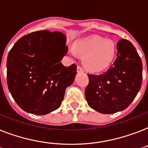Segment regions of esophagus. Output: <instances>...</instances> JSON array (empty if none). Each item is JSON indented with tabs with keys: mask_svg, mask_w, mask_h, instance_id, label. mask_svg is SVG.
I'll use <instances>...</instances> for the list:
<instances>
[{
	"mask_svg": "<svg viewBox=\"0 0 148 148\" xmlns=\"http://www.w3.org/2000/svg\"><path fill=\"white\" fill-rule=\"evenodd\" d=\"M77 71L78 72V73H82V72H84V69L82 68V66L78 65V66H77Z\"/></svg>",
	"mask_w": 148,
	"mask_h": 148,
	"instance_id": "1",
	"label": "esophagus"
}]
</instances>
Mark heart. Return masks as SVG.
Wrapping results in <instances>:
<instances>
[{"mask_svg":"<svg viewBox=\"0 0 148 148\" xmlns=\"http://www.w3.org/2000/svg\"><path fill=\"white\" fill-rule=\"evenodd\" d=\"M72 53L83 56L82 62L86 69L92 72H100L113 62L117 48L114 42L110 39L92 36L75 42Z\"/></svg>","mask_w":148,"mask_h":148,"instance_id":"b5f03b06","label":"heart"}]
</instances>
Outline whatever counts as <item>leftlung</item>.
Segmentation results:
<instances>
[{"label":"left lung","mask_w":148,"mask_h":148,"mask_svg":"<svg viewBox=\"0 0 148 148\" xmlns=\"http://www.w3.org/2000/svg\"><path fill=\"white\" fill-rule=\"evenodd\" d=\"M142 61L133 44L123 39L117 43V57L106 71L88 74V104L95 110L111 114L131 104L142 84Z\"/></svg>","instance_id":"obj_1"}]
</instances>
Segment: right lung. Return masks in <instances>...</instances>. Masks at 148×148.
I'll use <instances>...</instances> for the list:
<instances>
[{
	"instance_id": "add662e5",
	"label": "right lung",
	"mask_w": 148,
	"mask_h": 148,
	"mask_svg": "<svg viewBox=\"0 0 148 148\" xmlns=\"http://www.w3.org/2000/svg\"><path fill=\"white\" fill-rule=\"evenodd\" d=\"M61 32H33L11 48L7 60V83L13 99L27 112L46 115L60 106L65 90L73 83L77 65L64 66L67 53Z\"/></svg>"
}]
</instances>
